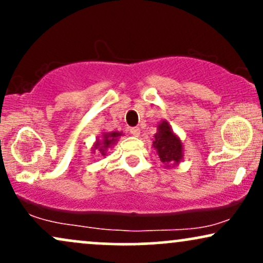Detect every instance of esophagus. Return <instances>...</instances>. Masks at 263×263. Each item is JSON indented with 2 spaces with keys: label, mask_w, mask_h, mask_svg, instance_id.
I'll return each mask as SVG.
<instances>
[{
  "label": "esophagus",
  "mask_w": 263,
  "mask_h": 263,
  "mask_svg": "<svg viewBox=\"0 0 263 263\" xmlns=\"http://www.w3.org/2000/svg\"><path fill=\"white\" fill-rule=\"evenodd\" d=\"M129 134H131L132 136H135V137H138V136H140V128L138 127L129 128Z\"/></svg>",
  "instance_id": "1"
}]
</instances>
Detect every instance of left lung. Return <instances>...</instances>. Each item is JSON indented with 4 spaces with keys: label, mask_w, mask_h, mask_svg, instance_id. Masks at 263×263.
Segmentation results:
<instances>
[{
    "label": "left lung",
    "mask_w": 263,
    "mask_h": 263,
    "mask_svg": "<svg viewBox=\"0 0 263 263\" xmlns=\"http://www.w3.org/2000/svg\"><path fill=\"white\" fill-rule=\"evenodd\" d=\"M152 147L156 149L157 155L165 168H174L183 161L184 149L180 137L174 134L170 122L163 120L157 126V132L153 136Z\"/></svg>",
    "instance_id": "obj_1"
}]
</instances>
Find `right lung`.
Segmentation results:
<instances>
[{
  "mask_svg": "<svg viewBox=\"0 0 263 263\" xmlns=\"http://www.w3.org/2000/svg\"><path fill=\"white\" fill-rule=\"evenodd\" d=\"M121 136H123V134L119 131L102 132L101 136H99V137L96 138L95 143L92 144L91 147L92 153L96 152L101 156H106L108 148H111V147L115 146Z\"/></svg>",
  "mask_w": 263,
  "mask_h": 263,
  "instance_id": "add662e5",
  "label": "right lung"
}]
</instances>
